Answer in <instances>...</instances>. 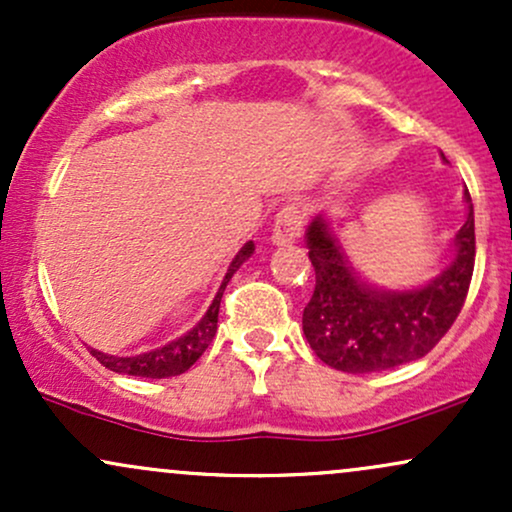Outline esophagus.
Listing matches in <instances>:
<instances>
[{"mask_svg":"<svg viewBox=\"0 0 512 512\" xmlns=\"http://www.w3.org/2000/svg\"><path fill=\"white\" fill-rule=\"evenodd\" d=\"M303 211L296 204H286L284 209L276 214L272 243L274 245H293L303 233Z\"/></svg>","mask_w":512,"mask_h":512,"instance_id":"obj_1","label":"esophagus"}]
</instances>
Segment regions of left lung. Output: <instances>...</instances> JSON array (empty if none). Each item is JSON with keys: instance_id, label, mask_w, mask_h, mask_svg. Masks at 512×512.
Returning a JSON list of instances; mask_svg holds the SVG:
<instances>
[{"instance_id": "obj_1", "label": "left lung", "mask_w": 512, "mask_h": 512, "mask_svg": "<svg viewBox=\"0 0 512 512\" xmlns=\"http://www.w3.org/2000/svg\"><path fill=\"white\" fill-rule=\"evenodd\" d=\"M462 199L467 219L452 238L448 267L409 289L368 281L346 255L327 211L313 216L305 248L315 293L303 310V334L320 361L344 373H375L426 356L445 337L474 272V207L467 190Z\"/></svg>"}]
</instances>
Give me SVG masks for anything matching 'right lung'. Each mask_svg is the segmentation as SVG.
I'll return each mask as SVG.
<instances>
[{
	"mask_svg": "<svg viewBox=\"0 0 512 512\" xmlns=\"http://www.w3.org/2000/svg\"><path fill=\"white\" fill-rule=\"evenodd\" d=\"M252 252H255V243L248 240V243L236 252V257H233L231 264H228L226 276H223L214 301L209 303L207 313L199 317L197 325L192 327V330H187L182 337L158 346L154 351H144V354H137V356H113V354H103V351L98 349H91V354L96 356L105 368L113 370V373L137 375V378H173V375H180L185 373V370H190L195 366L197 358L207 351L211 339H214L216 322H219L221 296L223 291H226L228 281H231V276L238 272L240 264L250 260Z\"/></svg>",
	"mask_w": 512,
	"mask_h": 512,
	"instance_id": "right-lung-1",
	"label": "right lung"
}]
</instances>
